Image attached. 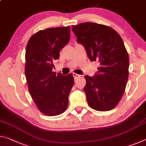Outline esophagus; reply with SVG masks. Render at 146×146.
Returning a JSON list of instances; mask_svg holds the SVG:
<instances>
[{
  "label": "esophagus",
  "mask_w": 146,
  "mask_h": 146,
  "mask_svg": "<svg viewBox=\"0 0 146 146\" xmlns=\"http://www.w3.org/2000/svg\"><path fill=\"white\" fill-rule=\"evenodd\" d=\"M73 75L74 78H75V80H77V79L80 76V75H78V74H76V73H73Z\"/></svg>",
  "instance_id": "obj_1"
}]
</instances>
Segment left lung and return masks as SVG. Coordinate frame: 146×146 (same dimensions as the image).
Wrapping results in <instances>:
<instances>
[{"label":"left lung","mask_w":146,"mask_h":146,"mask_svg":"<svg viewBox=\"0 0 146 146\" xmlns=\"http://www.w3.org/2000/svg\"><path fill=\"white\" fill-rule=\"evenodd\" d=\"M71 28L90 60L100 65L93 77L84 76L88 105L99 111L111 110L124 93L129 75V55L122 39L115 29L103 24L84 23Z\"/></svg>","instance_id":"8db88e82"}]
</instances>
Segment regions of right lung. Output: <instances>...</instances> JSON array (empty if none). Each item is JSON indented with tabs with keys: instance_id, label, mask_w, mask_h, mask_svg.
I'll use <instances>...</instances> for the list:
<instances>
[{
	"instance_id": "obj_1",
	"label": "right lung",
	"mask_w": 146,
	"mask_h": 146,
	"mask_svg": "<svg viewBox=\"0 0 146 146\" xmlns=\"http://www.w3.org/2000/svg\"><path fill=\"white\" fill-rule=\"evenodd\" d=\"M70 38V27L48 28L31 36L26 46L25 74L30 95L38 109L48 116L58 115L68 106L74 84L72 73L53 72V62Z\"/></svg>"
}]
</instances>
